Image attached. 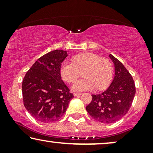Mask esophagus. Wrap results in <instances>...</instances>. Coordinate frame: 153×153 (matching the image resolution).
Here are the masks:
<instances>
[{"instance_id": "esophagus-1", "label": "esophagus", "mask_w": 153, "mask_h": 153, "mask_svg": "<svg viewBox=\"0 0 153 153\" xmlns=\"http://www.w3.org/2000/svg\"><path fill=\"white\" fill-rule=\"evenodd\" d=\"M81 93H74V96H75V97H76V96H79L81 95Z\"/></svg>"}]
</instances>
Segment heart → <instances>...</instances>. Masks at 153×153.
<instances>
[{
  "mask_svg": "<svg viewBox=\"0 0 153 153\" xmlns=\"http://www.w3.org/2000/svg\"><path fill=\"white\" fill-rule=\"evenodd\" d=\"M73 62H64L60 67L62 79L68 83L74 82L83 72L84 78L73 84V91H91L95 88L102 90L111 81L114 69L108 58L88 52L75 56Z\"/></svg>",
  "mask_w": 153,
  "mask_h": 153,
  "instance_id": "obj_1",
  "label": "heart"
}]
</instances>
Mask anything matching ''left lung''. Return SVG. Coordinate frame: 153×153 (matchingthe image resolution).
<instances>
[{
  "label": "left lung",
  "mask_w": 153,
  "mask_h": 153,
  "mask_svg": "<svg viewBox=\"0 0 153 153\" xmlns=\"http://www.w3.org/2000/svg\"><path fill=\"white\" fill-rule=\"evenodd\" d=\"M115 76L109 87L102 93L92 95L85 109L92 118L102 123H114L128 112L136 90L133 78L122 62L111 54Z\"/></svg>",
  "instance_id": "1"
}]
</instances>
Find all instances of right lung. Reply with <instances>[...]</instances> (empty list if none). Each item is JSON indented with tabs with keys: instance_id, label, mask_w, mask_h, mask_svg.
Masks as SVG:
<instances>
[{
	"instance_id": "add662e5",
	"label": "right lung",
	"mask_w": 153,
	"mask_h": 153,
	"mask_svg": "<svg viewBox=\"0 0 153 153\" xmlns=\"http://www.w3.org/2000/svg\"><path fill=\"white\" fill-rule=\"evenodd\" d=\"M68 51L54 50L42 56L33 65L22 82L25 108L42 123L58 120L66 112L74 97L61 79V63Z\"/></svg>"
}]
</instances>
